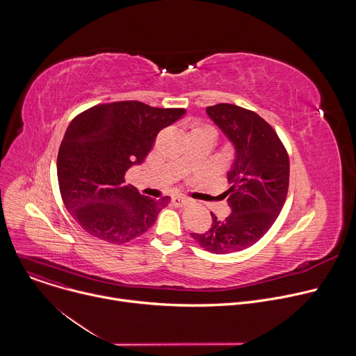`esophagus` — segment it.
<instances>
[{"instance_id": "34e87169", "label": "esophagus", "mask_w": 356, "mask_h": 356, "mask_svg": "<svg viewBox=\"0 0 356 356\" xmlns=\"http://www.w3.org/2000/svg\"><path fill=\"white\" fill-rule=\"evenodd\" d=\"M172 202H173L175 206H177V207H184V206L188 204L190 200L187 197H184V195H175V197H172Z\"/></svg>"}]
</instances>
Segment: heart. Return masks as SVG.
I'll list each match as a JSON object with an SVG mask.
<instances>
[{
    "instance_id": "obj_1",
    "label": "heart",
    "mask_w": 356,
    "mask_h": 356,
    "mask_svg": "<svg viewBox=\"0 0 356 356\" xmlns=\"http://www.w3.org/2000/svg\"><path fill=\"white\" fill-rule=\"evenodd\" d=\"M198 129H209V131H211V132L216 134V131H214L213 128H210V127H202V128H198Z\"/></svg>"
}]
</instances>
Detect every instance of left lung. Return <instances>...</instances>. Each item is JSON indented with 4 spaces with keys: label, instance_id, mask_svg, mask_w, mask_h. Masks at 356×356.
Segmentation results:
<instances>
[{
    "label": "left lung",
    "instance_id": "left-lung-1",
    "mask_svg": "<svg viewBox=\"0 0 356 356\" xmlns=\"http://www.w3.org/2000/svg\"><path fill=\"white\" fill-rule=\"evenodd\" d=\"M232 143L235 158L227 173L231 187L222 193L231 214L191 236L213 253H231L257 243L273 225L289 190V155L275 129L257 113L234 104L206 108Z\"/></svg>",
    "mask_w": 356,
    "mask_h": 356
}]
</instances>
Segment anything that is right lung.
Segmentation results:
<instances>
[{
	"label": "right lung",
	"mask_w": 356,
	"mask_h": 356,
	"mask_svg": "<svg viewBox=\"0 0 356 356\" xmlns=\"http://www.w3.org/2000/svg\"><path fill=\"white\" fill-rule=\"evenodd\" d=\"M184 114L183 108L118 101L94 106L70 122L58 155V180L66 209L83 229L124 243L155 224L169 197L142 195L124 177L143 163L159 131Z\"/></svg>",
	"instance_id": "right-lung-1"
}]
</instances>
